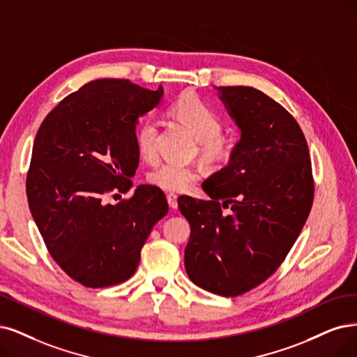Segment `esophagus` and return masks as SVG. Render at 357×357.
I'll return each mask as SVG.
<instances>
[{"label": "esophagus", "instance_id": "34e87169", "mask_svg": "<svg viewBox=\"0 0 357 357\" xmlns=\"http://www.w3.org/2000/svg\"><path fill=\"white\" fill-rule=\"evenodd\" d=\"M166 199H167V203H169L170 208H178V197L174 192H169L166 195Z\"/></svg>", "mask_w": 357, "mask_h": 357}]
</instances>
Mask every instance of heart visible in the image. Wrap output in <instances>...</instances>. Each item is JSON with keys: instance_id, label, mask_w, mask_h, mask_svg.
Segmentation results:
<instances>
[{"instance_id": "obj_1", "label": "heart", "mask_w": 357, "mask_h": 357, "mask_svg": "<svg viewBox=\"0 0 357 357\" xmlns=\"http://www.w3.org/2000/svg\"><path fill=\"white\" fill-rule=\"evenodd\" d=\"M172 113L199 141L200 151L208 162H219L228 157L229 142L220 137L222 121L210 105L195 94H183L174 104ZM158 125L153 119H145L135 130L138 153L145 160H153L157 153ZM199 170L191 166L163 163L149 175V181L163 191L182 192L199 181Z\"/></svg>"}]
</instances>
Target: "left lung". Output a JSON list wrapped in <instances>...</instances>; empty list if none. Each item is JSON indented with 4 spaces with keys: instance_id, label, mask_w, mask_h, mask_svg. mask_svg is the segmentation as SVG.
Returning a JSON list of instances; mask_svg holds the SVG:
<instances>
[{
    "instance_id": "1",
    "label": "left lung",
    "mask_w": 357,
    "mask_h": 357,
    "mask_svg": "<svg viewBox=\"0 0 357 357\" xmlns=\"http://www.w3.org/2000/svg\"><path fill=\"white\" fill-rule=\"evenodd\" d=\"M216 89L241 137L228 165L203 182L210 200L182 195L178 206L191 227L190 280L206 291L235 297L280 268L305 227L314 188L307 142L296 119L256 88Z\"/></svg>"
}]
</instances>
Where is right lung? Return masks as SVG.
<instances>
[{"mask_svg": "<svg viewBox=\"0 0 357 357\" xmlns=\"http://www.w3.org/2000/svg\"><path fill=\"white\" fill-rule=\"evenodd\" d=\"M126 79H97L66 97L39 126L26 179L32 218L50 255L85 287L121 284L135 273L141 248L167 215L162 190L139 185L138 119L163 98Z\"/></svg>", "mask_w": 357, "mask_h": 357, "instance_id": "add662e5", "label": "right lung"}]
</instances>
